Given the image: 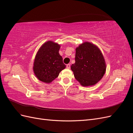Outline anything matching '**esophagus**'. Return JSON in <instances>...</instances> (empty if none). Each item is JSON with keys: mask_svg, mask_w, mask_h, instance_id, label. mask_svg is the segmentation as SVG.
<instances>
[{"mask_svg": "<svg viewBox=\"0 0 133 133\" xmlns=\"http://www.w3.org/2000/svg\"><path fill=\"white\" fill-rule=\"evenodd\" d=\"M66 68H68V69H69V68H70V64H67V65H66Z\"/></svg>", "mask_w": 133, "mask_h": 133, "instance_id": "34e87169", "label": "esophagus"}]
</instances>
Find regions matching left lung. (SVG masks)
Listing matches in <instances>:
<instances>
[{
    "instance_id": "8db88e82",
    "label": "left lung",
    "mask_w": 133,
    "mask_h": 133,
    "mask_svg": "<svg viewBox=\"0 0 133 133\" xmlns=\"http://www.w3.org/2000/svg\"><path fill=\"white\" fill-rule=\"evenodd\" d=\"M75 63L71 69L75 78L83 86L93 85L105 74L106 65L103 55L94 44L85 42L76 49Z\"/></svg>"
}]
</instances>
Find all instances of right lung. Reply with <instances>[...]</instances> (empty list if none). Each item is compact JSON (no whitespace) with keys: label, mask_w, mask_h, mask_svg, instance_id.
<instances>
[{"label":"right lung","mask_w":133,"mask_h":133,"mask_svg":"<svg viewBox=\"0 0 133 133\" xmlns=\"http://www.w3.org/2000/svg\"><path fill=\"white\" fill-rule=\"evenodd\" d=\"M60 48L58 44L49 41L44 43L38 50L34 60L33 70L39 80L49 83L65 69L66 66L59 53Z\"/></svg>","instance_id":"add662e5"}]
</instances>
